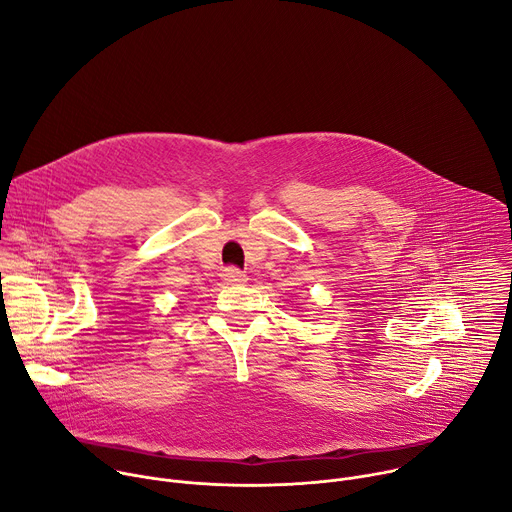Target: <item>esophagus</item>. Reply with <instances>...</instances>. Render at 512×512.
Listing matches in <instances>:
<instances>
[{
    "label": "esophagus",
    "instance_id": "34e87169",
    "mask_svg": "<svg viewBox=\"0 0 512 512\" xmlns=\"http://www.w3.org/2000/svg\"><path fill=\"white\" fill-rule=\"evenodd\" d=\"M222 276H224V280H226L228 284H238V282H244V280H246V272H242V270L236 268V266H228Z\"/></svg>",
    "mask_w": 512,
    "mask_h": 512
}]
</instances>
